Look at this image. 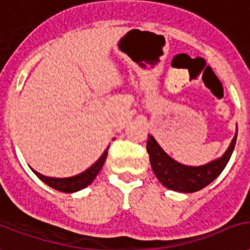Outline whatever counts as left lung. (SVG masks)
Instances as JSON below:
<instances>
[{
	"mask_svg": "<svg viewBox=\"0 0 250 250\" xmlns=\"http://www.w3.org/2000/svg\"><path fill=\"white\" fill-rule=\"evenodd\" d=\"M236 139H237V132L234 135L227 152L221 158L200 167H188L175 162L163 151L162 147L156 143V140L151 135H148V140H147V152L149 155V162L153 173L163 186L172 191L191 193L203 189L223 172L232 156Z\"/></svg>",
	"mask_w": 250,
	"mask_h": 250,
	"instance_id": "1",
	"label": "left lung"
}]
</instances>
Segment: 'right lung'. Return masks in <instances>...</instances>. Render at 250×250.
Here are the masks:
<instances>
[{
  "label": "right lung",
  "mask_w": 250,
  "mask_h": 250,
  "mask_svg": "<svg viewBox=\"0 0 250 250\" xmlns=\"http://www.w3.org/2000/svg\"><path fill=\"white\" fill-rule=\"evenodd\" d=\"M107 153H108V149L104 151V153L102 155L101 159L98 160L92 167H90L87 171H84L81 175H77V176L73 177H66V179H55V177H46L43 175H41L38 172L34 171L37 176L40 177L41 180L43 183H46L47 186L54 188L59 192H66V193H71V192H77L79 189H83L84 187H87L88 184H91V182L97 177V175L99 173V171L103 167V164L106 162Z\"/></svg>",
  "instance_id": "1"
}]
</instances>
